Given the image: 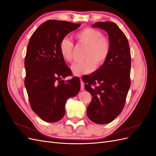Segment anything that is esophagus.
<instances>
[{
	"mask_svg": "<svg viewBox=\"0 0 156 156\" xmlns=\"http://www.w3.org/2000/svg\"><path fill=\"white\" fill-rule=\"evenodd\" d=\"M80 80H81V89L82 90H83L84 88V84L81 78H80Z\"/></svg>",
	"mask_w": 156,
	"mask_h": 156,
	"instance_id": "obj_1",
	"label": "esophagus"
}]
</instances>
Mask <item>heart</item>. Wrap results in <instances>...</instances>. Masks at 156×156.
Listing matches in <instances>:
<instances>
[{"mask_svg": "<svg viewBox=\"0 0 156 156\" xmlns=\"http://www.w3.org/2000/svg\"><path fill=\"white\" fill-rule=\"evenodd\" d=\"M75 38L78 42L86 45L84 58L81 62H75L72 66L75 75H81L92 72L96 68L104 64L110 54V41L102 33L91 27H85L75 34ZM73 42L64 37L59 44V51L62 58L71 62L73 58Z\"/></svg>", "mask_w": 156, "mask_h": 156, "instance_id": "1", "label": "heart"}]
</instances>
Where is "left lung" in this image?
Listing matches in <instances>:
<instances>
[{
    "instance_id": "obj_1",
    "label": "left lung",
    "mask_w": 156,
    "mask_h": 156,
    "mask_svg": "<svg viewBox=\"0 0 156 156\" xmlns=\"http://www.w3.org/2000/svg\"><path fill=\"white\" fill-rule=\"evenodd\" d=\"M92 27L107 32L110 54L104 64L82 79L92 98L87 109L88 117L94 123L105 124L115 120L124 107L131 85V53L126 35L115 23L98 22Z\"/></svg>"
}]
</instances>
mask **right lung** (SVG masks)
Instances as JSON below:
<instances>
[{"label":"right lung","mask_w":156,"mask_h":156,"mask_svg":"<svg viewBox=\"0 0 156 156\" xmlns=\"http://www.w3.org/2000/svg\"><path fill=\"white\" fill-rule=\"evenodd\" d=\"M80 23L48 20L33 33L25 59V85L32 111L48 122L60 120L65 115L66 102L81 88L79 78L68 81L72 75L59 51L60 41Z\"/></svg>","instance_id":"1"}]
</instances>
